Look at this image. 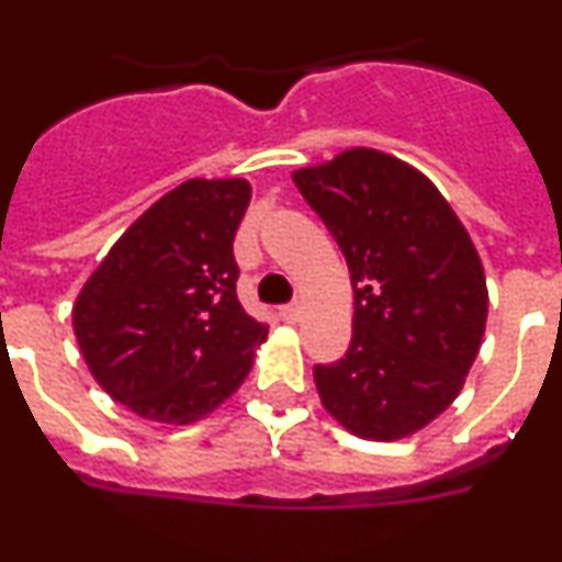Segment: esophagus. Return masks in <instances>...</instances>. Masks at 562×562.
I'll list each match as a JSON object with an SVG mask.
<instances>
[{"instance_id": "esophagus-1", "label": "esophagus", "mask_w": 562, "mask_h": 562, "mask_svg": "<svg viewBox=\"0 0 562 562\" xmlns=\"http://www.w3.org/2000/svg\"><path fill=\"white\" fill-rule=\"evenodd\" d=\"M280 316H282V322H288V324H296L299 318H302V305H299V302H293V305H285V307H280Z\"/></svg>"}]
</instances>
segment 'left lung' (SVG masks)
I'll list each match as a JSON object with an SVG mask.
<instances>
[{
	"label": "left lung",
	"instance_id": "1",
	"mask_svg": "<svg viewBox=\"0 0 562 562\" xmlns=\"http://www.w3.org/2000/svg\"><path fill=\"white\" fill-rule=\"evenodd\" d=\"M349 266L352 344L316 366L335 422L366 440L411 438L463 391L487 322L482 260L443 193L369 146L293 171Z\"/></svg>",
	"mask_w": 562,
	"mask_h": 562
}]
</instances>
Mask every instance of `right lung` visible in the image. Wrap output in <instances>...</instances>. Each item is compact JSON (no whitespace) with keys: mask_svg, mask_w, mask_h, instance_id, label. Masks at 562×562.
I'll use <instances>...</instances> for the list:
<instances>
[{"mask_svg":"<svg viewBox=\"0 0 562 562\" xmlns=\"http://www.w3.org/2000/svg\"><path fill=\"white\" fill-rule=\"evenodd\" d=\"M249 199L240 177L186 180L130 224L77 296L71 324L93 380L146 422H202L269 335L235 296Z\"/></svg>","mask_w":562,"mask_h":562,"instance_id":"add662e5","label":"right lung"}]
</instances>
